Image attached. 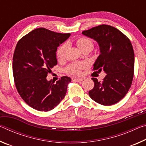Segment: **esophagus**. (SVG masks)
<instances>
[{
  "instance_id": "1",
  "label": "esophagus",
  "mask_w": 146,
  "mask_h": 146,
  "mask_svg": "<svg viewBox=\"0 0 146 146\" xmlns=\"http://www.w3.org/2000/svg\"><path fill=\"white\" fill-rule=\"evenodd\" d=\"M73 80H75L76 82H82V81L84 80L83 78H75L72 79Z\"/></svg>"
}]
</instances>
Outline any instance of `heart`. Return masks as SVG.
Masks as SVG:
<instances>
[{"label":"heart","instance_id":"b5f03b06","mask_svg":"<svg viewBox=\"0 0 146 146\" xmlns=\"http://www.w3.org/2000/svg\"><path fill=\"white\" fill-rule=\"evenodd\" d=\"M76 44L80 49H82L86 48H93V42L91 38L86 36H82L77 39L76 40ZM68 48V43L65 42L62 44V45L58 48L56 51V57L59 60H62L65 57L66 51H67ZM86 66V64L84 62H75L70 64L68 67L66 68V71L68 73L71 74H75V75H78L80 73V70L84 68Z\"/></svg>","mask_w":146,"mask_h":146}]
</instances>
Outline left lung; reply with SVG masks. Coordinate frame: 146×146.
<instances>
[{"label": "left lung", "mask_w": 146, "mask_h": 146, "mask_svg": "<svg viewBox=\"0 0 146 146\" xmlns=\"http://www.w3.org/2000/svg\"><path fill=\"white\" fill-rule=\"evenodd\" d=\"M97 42L100 54L93 64V70L106 73L103 81L91 79L95 86L89 95L104 106H111L122 99L131 86L134 75L135 54L131 41L114 27L102 24L82 31Z\"/></svg>", "instance_id": "8db88e82"}]
</instances>
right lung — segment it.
<instances>
[{"label": "right lung", "mask_w": 146, "mask_h": 146, "mask_svg": "<svg viewBox=\"0 0 146 146\" xmlns=\"http://www.w3.org/2000/svg\"><path fill=\"white\" fill-rule=\"evenodd\" d=\"M70 35L40 28L17 44L13 56L15 84L21 98L35 110L49 111L65 97L71 78L62 76L55 83L46 77L57 64V48Z\"/></svg>", "instance_id": "1"}]
</instances>
